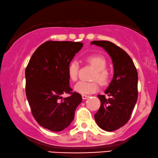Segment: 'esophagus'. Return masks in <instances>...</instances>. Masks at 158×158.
<instances>
[{
    "label": "esophagus",
    "instance_id": "esophagus-1",
    "mask_svg": "<svg viewBox=\"0 0 158 158\" xmlns=\"http://www.w3.org/2000/svg\"><path fill=\"white\" fill-rule=\"evenodd\" d=\"M81 97H82L83 99L85 100V99H87V98H89V96H86V95H82V96H81Z\"/></svg>",
    "mask_w": 158,
    "mask_h": 158
}]
</instances>
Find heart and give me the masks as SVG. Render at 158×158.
<instances>
[{
  "label": "heart",
  "instance_id": "obj_1",
  "mask_svg": "<svg viewBox=\"0 0 158 158\" xmlns=\"http://www.w3.org/2000/svg\"><path fill=\"white\" fill-rule=\"evenodd\" d=\"M85 60L88 64L92 65L96 71L93 75L92 79L97 80L101 85H105L109 79L110 74L107 70V60L104 56L99 54H90L85 56ZM79 64L77 61L73 60L68 64V76L71 81H76L78 79ZM98 89L96 81H79L74 86L75 92L81 95H88L94 94Z\"/></svg>",
  "mask_w": 158,
  "mask_h": 158
}]
</instances>
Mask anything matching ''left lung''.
Listing matches in <instances>:
<instances>
[{
	"mask_svg": "<svg viewBox=\"0 0 158 158\" xmlns=\"http://www.w3.org/2000/svg\"><path fill=\"white\" fill-rule=\"evenodd\" d=\"M91 45L102 47L112 59L114 73L104 95H98L101 106L94 115L98 126L111 132L121 128L130 118L138 99V72L126 51L110 41L94 40Z\"/></svg>",
	"mask_w": 158,
	"mask_h": 158,
	"instance_id": "8db88e82",
	"label": "left lung"
}]
</instances>
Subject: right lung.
<instances>
[{"label":"right lung","instance_id":"obj_1","mask_svg":"<svg viewBox=\"0 0 158 158\" xmlns=\"http://www.w3.org/2000/svg\"><path fill=\"white\" fill-rule=\"evenodd\" d=\"M82 43L47 41L35 51L26 69V94L35 120L47 130L60 132L71 124L82 101L72 93L68 66ZM71 96L62 98L61 95Z\"/></svg>","mask_w":158,"mask_h":158}]
</instances>
